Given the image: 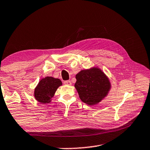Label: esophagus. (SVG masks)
<instances>
[{"label": "esophagus", "instance_id": "1", "mask_svg": "<svg viewBox=\"0 0 150 150\" xmlns=\"http://www.w3.org/2000/svg\"><path fill=\"white\" fill-rule=\"evenodd\" d=\"M64 84L66 85H71V82L70 81H64Z\"/></svg>", "mask_w": 150, "mask_h": 150}]
</instances>
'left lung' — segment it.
Here are the masks:
<instances>
[{"instance_id":"left-lung-1","label":"left lung","mask_w":150,"mask_h":150,"mask_svg":"<svg viewBox=\"0 0 150 150\" xmlns=\"http://www.w3.org/2000/svg\"><path fill=\"white\" fill-rule=\"evenodd\" d=\"M75 87L81 101L94 105L102 101L111 89L110 79L98 67L81 70L75 76Z\"/></svg>"}]
</instances>
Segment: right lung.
<instances>
[{
  "mask_svg": "<svg viewBox=\"0 0 150 150\" xmlns=\"http://www.w3.org/2000/svg\"><path fill=\"white\" fill-rule=\"evenodd\" d=\"M62 85L61 80L58 78L52 77L42 78L35 88L34 97L35 100L43 104L50 103L57 89Z\"/></svg>",
  "mask_w": 150,
  "mask_h": 150,
  "instance_id": "obj_1",
  "label": "right lung"
}]
</instances>
